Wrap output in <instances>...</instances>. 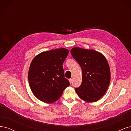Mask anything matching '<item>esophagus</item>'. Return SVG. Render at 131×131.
<instances>
[{"label":"esophagus","mask_w":131,"mask_h":131,"mask_svg":"<svg viewBox=\"0 0 131 131\" xmlns=\"http://www.w3.org/2000/svg\"><path fill=\"white\" fill-rule=\"evenodd\" d=\"M69 81L70 84H72V79H69Z\"/></svg>","instance_id":"34e87169"}]
</instances>
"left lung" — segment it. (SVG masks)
<instances>
[{"mask_svg":"<svg viewBox=\"0 0 131 131\" xmlns=\"http://www.w3.org/2000/svg\"><path fill=\"white\" fill-rule=\"evenodd\" d=\"M73 58L80 66L82 79L75 88L79 97L88 102H94L104 96L110 81V72L106 58L93 50L74 47L70 51Z\"/></svg>","mask_w":131,"mask_h":131,"instance_id":"obj_1","label":"left lung"}]
</instances>
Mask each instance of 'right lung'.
<instances>
[{"mask_svg": "<svg viewBox=\"0 0 131 131\" xmlns=\"http://www.w3.org/2000/svg\"><path fill=\"white\" fill-rule=\"evenodd\" d=\"M69 52L64 48L51 50L39 54L31 61L28 81L31 91L39 100L45 103L56 101L70 85L63 68Z\"/></svg>", "mask_w": 131, "mask_h": 131, "instance_id": "add662e5", "label": "right lung"}]
</instances>
